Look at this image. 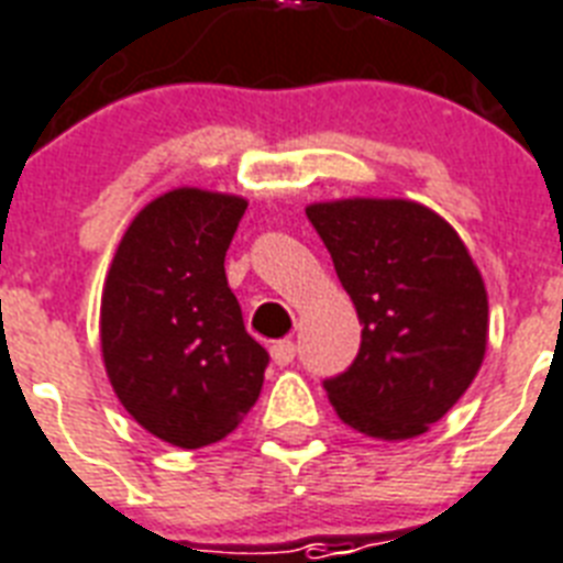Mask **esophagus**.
Listing matches in <instances>:
<instances>
[{
	"instance_id": "esophagus-1",
	"label": "esophagus",
	"mask_w": 563,
	"mask_h": 563,
	"mask_svg": "<svg viewBox=\"0 0 563 563\" xmlns=\"http://www.w3.org/2000/svg\"><path fill=\"white\" fill-rule=\"evenodd\" d=\"M272 360H274V365L286 368V365L295 360V342H289V339H283V342H274L272 344Z\"/></svg>"
}]
</instances>
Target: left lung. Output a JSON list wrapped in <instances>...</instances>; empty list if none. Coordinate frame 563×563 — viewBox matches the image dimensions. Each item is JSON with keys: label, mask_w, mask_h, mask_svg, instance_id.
Segmentation results:
<instances>
[{"label": "left lung", "mask_w": 563, "mask_h": 563, "mask_svg": "<svg viewBox=\"0 0 563 563\" xmlns=\"http://www.w3.org/2000/svg\"><path fill=\"white\" fill-rule=\"evenodd\" d=\"M307 216L362 321L351 368L327 397L379 441L423 435L476 379L488 347V291L453 224L409 198H339Z\"/></svg>", "instance_id": "8db88e82"}]
</instances>
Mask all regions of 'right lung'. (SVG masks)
<instances>
[{
  "instance_id": "1",
  "label": "right lung",
  "mask_w": 563,
  "mask_h": 563,
  "mask_svg": "<svg viewBox=\"0 0 563 563\" xmlns=\"http://www.w3.org/2000/svg\"><path fill=\"white\" fill-rule=\"evenodd\" d=\"M245 207L198 187L157 195L128 224L101 289V360L119 402L184 450L230 435L263 388L268 353L224 274Z\"/></svg>"
}]
</instances>
